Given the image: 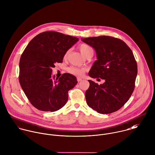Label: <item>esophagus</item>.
Segmentation results:
<instances>
[{"label": "esophagus", "instance_id": "1", "mask_svg": "<svg viewBox=\"0 0 155 155\" xmlns=\"http://www.w3.org/2000/svg\"><path fill=\"white\" fill-rule=\"evenodd\" d=\"M77 80H78V82H80V81H82V79H81V78H77Z\"/></svg>", "mask_w": 155, "mask_h": 155}]
</instances>
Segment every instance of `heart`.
Instances as JSON below:
<instances>
[{"instance_id":"1","label":"heart","mask_w":155,"mask_h":155,"mask_svg":"<svg viewBox=\"0 0 155 155\" xmlns=\"http://www.w3.org/2000/svg\"><path fill=\"white\" fill-rule=\"evenodd\" d=\"M79 49L81 51V53L85 57L87 58V56H90V55H92L93 54V48L89 46L87 44H82L79 46ZM70 53V50H67L64 56V58L65 59H66L69 54ZM67 71L68 73L78 76V77H81L82 76L84 73L85 71V68H79L75 66H71L70 67H68L67 68Z\"/></svg>"}]
</instances>
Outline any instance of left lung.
Masks as SVG:
<instances>
[{"label":"left lung","instance_id":"1","mask_svg":"<svg viewBox=\"0 0 155 155\" xmlns=\"http://www.w3.org/2000/svg\"><path fill=\"white\" fill-rule=\"evenodd\" d=\"M81 40L94 48L97 55L88 75L105 80L100 85L88 80L90 87L85 92L87 105L101 114L116 111L128 101L134 89L137 67L133 52L124 41L111 36Z\"/></svg>","mask_w":155,"mask_h":155}]
</instances>
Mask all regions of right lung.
I'll use <instances>...</instances> for the list:
<instances>
[{
	"mask_svg": "<svg viewBox=\"0 0 155 155\" xmlns=\"http://www.w3.org/2000/svg\"><path fill=\"white\" fill-rule=\"evenodd\" d=\"M79 41L56 31H45L35 36L24 51L19 62V80L30 103L37 109L55 111L67 103L76 78L64 73L59 79L51 75L54 64L62 62L65 52Z\"/></svg>",
	"mask_w": 155,
	"mask_h": 155,
	"instance_id": "obj_1",
	"label": "right lung"
}]
</instances>
